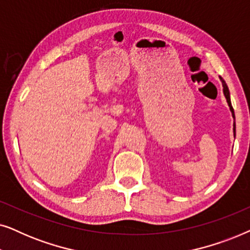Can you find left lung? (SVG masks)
Here are the masks:
<instances>
[{"label":"left lung","mask_w":250,"mask_h":250,"mask_svg":"<svg viewBox=\"0 0 250 250\" xmlns=\"http://www.w3.org/2000/svg\"><path fill=\"white\" fill-rule=\"evenodd\" d=\"M220 80L222 82V85H223V93L225 95V99H227V102L229 104V107H230V110L232 112V117L234 118V110L233 108H232V104H231V100H230V92H229V88H228V85L225 83L224 80L222 77H220ZM233 132H234V136H235V122L233 123Z\"/></svg>","instance_id":"8db88e82"}]
</instances>
